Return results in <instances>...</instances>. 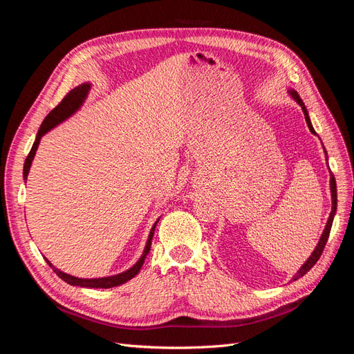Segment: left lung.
I'll list each match as a JSON object with an SVG mask.
<instances>
[{
    "label": "left lung",
    "instance_id": "8db88e82",
    "mask_svg": "<svg viewBox=\"0 0 354 354\" xmlns=\"http://www.w3.org/2000/svg\"><path fill=\"white\" fill-rule=\"evenodd\" d=\"M288 93H289V95H291V97L301 106V109H303V112H304V118H306V122H307V127H308V130L312 131V134H316V131H315V128H313V125H312V121H310V116H308V112H307V108L304 106V103H303V100L299 99V95H298V93L295 91V90H288ZM324 146V145H322ZM324 152H325V159H326V164H328V153H326V149L324 147ZM329 189H330V199H332V208H330V214H329V217H328V221H326V226H325V229H324V232H322V236H320V239H319V242H317V245H316V248L313 250V252L310 254V257L308 259L306 260V263L299 267L298 269V272L295 273V276L292 277L294 281H297V279H299V277H303L310 269H312V267L317 263V260L320 259V255H322V252H324V248H325V245H326V242H328V238H329V233H330V227H332V221H334V217H335V212H337V183H335V177H334V174L330 173V176H329Z\"/></svg>",
    "mask_w": 354,
    "mask_h": 354
}]
</instances>
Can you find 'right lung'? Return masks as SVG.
Returning <instances> with one entry per match:
<instances>
[{"mask_svg":"<svg viewBox=\"0 0 354 354\" xmlns=\"http://www.w3.org/2000/svg\"><path fill=\"white\" fill-rule=\"evenodd\" d=\"M90 90H91V84H90V82H82V84H80L78 87H75L73 90H71V91L68 93L66 97L60 102V104L56 106V108L53 109V111L46 116V120L42 121V124H41V127H39V130H38V133H37L35 142H34V145H32L30 152H29V155H28V158H26V160H25V165H24V180H25V181L28 180L29 169H30V165H32V160H34L35 153H37V151H38L41 137L44 136V134H47L48 131H51L53 128L57 127L59 124H62V122H65L66 120H69V118H71L73 113H77V112L81 109V106L84 104L85 99L88 97ZM159 218H160V217H159ZM159 218L155 221V224H153L152 229H151V233H149L147 242H146V246H145V250H143V254H142L140 259H138V261H137L133 267H130V269L122 272V273H118V274H113V276H106V277H93V279H82V277L72 276V274H68V273H65V272L59 270L57 267L53 266L47 259H46V261H47V264L51 267V269L55 270V273L60 277V279H63L66 283H69V285H72V286H81V288H104V289H108V288H113V286H118V285H122V283L128 282L130 279H133V277H134L138 272H140L142 266H143V263H145V260H146V255L149 254V251H151L152 238H153L155 227H156V224H158Z\"/></svg>","mask_w":354,"mask_h":354,"instance_id":"obj_1","label":"right lung"}]
</instances>
